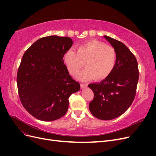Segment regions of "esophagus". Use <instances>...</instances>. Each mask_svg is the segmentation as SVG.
<instances>
[{
  "instance_id": "obj_1",
  "label": "esophagus",
  "mask_w": 156,
  "mask_h": 156,
  "mask_svg": "<svg viewBox=\"0 0 156 156\" xmlns=\"http://www.w3.org/2000/svg\"><path fill=\"white\" fill-rule=\"evenodd\" d=\"M87 87V84H82L81 83V88H84Z\"/></svg>"
}]
</instances>
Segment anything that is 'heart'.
I'll list each match as a JSON object with an SVG mask.
<instances>
[{
    "instance_id": "b5f03b06",
    "label": "heart",
    "mask_w": 156,
    "mask_h": 156,
    "mask_svg": "<svg viewBox=\"0 0 156 156\" xmlns=\"http://www.w3.org/2000/svg\"><path fill=\"white\" fill-rule=\"evenodd\" d=\"M64 62L70 74L77 73L84 64L87 68L76 77L80 81H89L95 78L101 81L107 78L115 68L116 61L115 49L96 40H89L80 45L77 52L69 49L63 56Z\"/></svg>"
}]
</instances>
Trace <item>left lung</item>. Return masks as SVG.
I'll return each instance as SVG.
<instances>
[{"label":"left lung","mask_w":156,"mask_h":156,"mask_svg":"<svg viewBox=\"0 0 156 156\" xmlns=\"http://www.w3.org/2000/svg\"><path fill=\"white\" fill-rule=\"evenodd\" d=\"M103 37L115 49L116 64L107 78L88 84L94 94L89 110L98 119L110 120L124 114L133 101L139 69L135 56L123 43L109 36Z\"/></svg>","instance_id":"1"}]
</instances>
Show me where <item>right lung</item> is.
Masks as SVG:
<instances>
[{
	"mask_svg": "<svg viewBox=\"0 0 156 156\" xmlns=\"http://www.w3.org/2000/svg\"><path fill=\"white\" fill-rule=\"evenodd\" d=\"M72 44L67 36L44 37L23 56L17 75L19 96L25 109L37 119L48 122L63 116L71 94L80 90L63 60Z\"/></svg>",
	"mask_w": 156,
	"mask_h": 156,
	"instance_id": "obj_1",
	"label": "right lung"
}]
</instances>
